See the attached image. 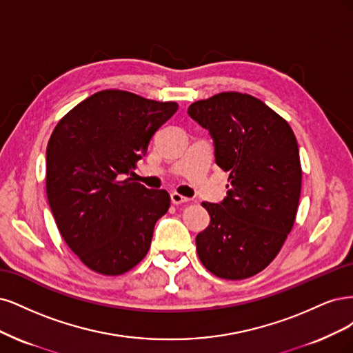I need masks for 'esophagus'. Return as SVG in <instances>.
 Masks as SVG:
<instances>
[{"label": "esophagus", "instance_id": "esophagus-1", "mask_svg": "<svg viewBox=\"0 0 353 353\" xmlns=\"http://www.w3.org/2000/svg\"><path fill=\"white\" fill-rule=\"evenodd\" d=\"M170 196H172V202L174 203V205H180V203H186V202L190 201L189 198L180 195V193H177V192H173Z\"/></svg>", "mask_w": 353, "mask_h": 353}]
</instances>
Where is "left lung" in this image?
Wrapping results in <instances>:
<instances>
[{
  "instance_id": "1",
  "label": "left lung",
  "mask_w": 353,
  "mask_h": 353,
  "mask_svg": "<svg viewBox=\"0 0 353 353\" xmlns=\"http://www.w3.org/2000/svg\"><path fill=\"white\" fill-rule=\"evenodd\" d=\"M188 112L210 130L215 163L230 181L221 203L202 202L211 221L196 236L198 256L220 279L252 277L277 256L296 219V138L286 120L248 94L221 92L193 102Z\"/></svg>"
}]
</instances>
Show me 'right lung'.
I'll list each match as a JSON object with an SVG mask.
<instances>
[{"label": "right lung", "instance_id": "right-lung-1", "mask_svg": "<svg viewBox=\"0 0 353 353\" xmlns=\"http://www.w3.org/2000/svg\"><path fill=\"white\" fill-rule=\"evenodd\" d=\"M177 108L173 101L105 89L79 102L51 133L47 196L54 220L67 246L98 274H124L150 251L170 195L126 174Z\"/></svg>", "mask_w": 353, "mask_h": 353}]
</instances>
